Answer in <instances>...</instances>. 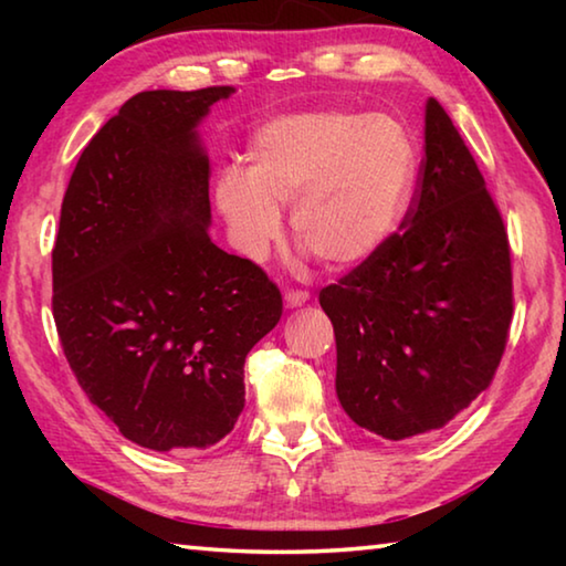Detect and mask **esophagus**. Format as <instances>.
<instances>
[{
    "label": "esophagus",
    "mask_w": 566,
    "mask_h": 566,
    "mask_svg": "<svg viewBox=\"0 0 566 566\" xmlns=\"http://www.w3.org/2000/svg\"><path fill=\"white\" fill-rule=\"evenodd\" d=\"M306 302H310V292H304V290H290L284 294V304L290 306V310H294V306H302Z\"/></svg>",
    "instance_id": "obj_1"
}]
</instances>
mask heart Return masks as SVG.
Segmentation results:
<instances>
[{
    "mask_svg": "<svg viewBox=\"0 0 566 566\" xmlns=\"http://www.w3.org/2000/svg\"><path fill=\"white\" fill-rule=\"evenodd\" d=\"M247 175L227 167L214 202L239 254L260 262L292 232L317 260L349 266L369 260L395 232L417 175V149L405 124L387 114L300 112L256 127Z\"/></svg>",
    "mask_w": 566,
    "mask_h": 566,
    "instance_id": "obj_1",
    "label": "heart"
}]
</instances>
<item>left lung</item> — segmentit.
<instances>
[{
  "label": "left lung",
  "mask_w": 566,
  "mask_h": 566,
  "mask_svg": "<svg viewBox=\"0 0 566 566\" xmlns=\"http://www.w3.org/2000/svg\"><path fill=\"white\" fill-rule=\"evenodd\" d=\"M399 229L319 292L337 339L339 405L395 442L442 429L492 385L514 312L502 214L437 99Z\"/></svg>",
  "instance_id": "1"
}]
</instances>
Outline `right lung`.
<instances>
[{"mask_svg":"<svg viewBox=\"0 0 566 566\" xmlns=\"http://www.w3.org/2000/svg\"><path fill=\"white\" fill-rule=\"evenodd\" d=\"M234 87L139 92L64 191L52 312L64 357L129 442L207 449L244 409V359L282 317L260 266L209 239L197 124Z\"/></svg>","mask_w":566,"mask_h":566,"instance_id":"right-lung-1","label":"right lung"}]
</instances>
